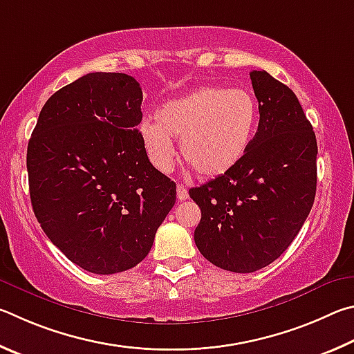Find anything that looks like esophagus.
Wrapping results in <instances>:
<instances>
[{
	"instance_id": "1",
	"label": "esophagus",
	"mask_w": 354,
	"mask_h": 354,
	"mask_svg": "<svg viewBox=\"0 0 354 354\" xmlns=\"http://www.w3.org/2000/svg\"><path fill=\"white\" fill-rule=\"evenodd\" d=\"M189 197L188 189L183 187V185H177V199L178 201H187Z\"/></svg>"
}]
</instances>
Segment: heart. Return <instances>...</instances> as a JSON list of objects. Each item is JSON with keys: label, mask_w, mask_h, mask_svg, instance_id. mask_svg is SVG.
Here are the masks:
<instances>
[{"label": "heart", "mask_w": 354, "mask_h": 354, "mask_svg": "<svg viewBox=\"0 0 354 354\" xmlns=\"http://www.w3.org/2000/svg\"><path fill=\"white\" fill-rule=\"evenodd\" d=\"M258 121V101L249 90L202 86L165 102L155 111V122L141 124L140 135L157 171L172 169L176 158L172 140H180L185 161L201 176L219 177L244 158Z\"/></svg>", "instance_id": "obj_1"}]
</instances>
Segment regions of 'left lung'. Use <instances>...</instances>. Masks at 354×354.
<instances>
[{
    "instance_id": "left-lung-1",
    "label": "left lung",
    "mask_w": 354,
    "mask_h": 354,
    "mask_svg": "<svg viewBox=\"0 0 354 354\" xmlns=\"http://www.w3.org/2000/svg\"><path fill=\"white\" fill-rule=\"evenodd\" d=\"M259 122L230 172L189 189L202 212L194 241L209 263L236 274L266 268L299 234L317 185V140L294 91L250 73Z\"/></svg>"
}]
</instances>
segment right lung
Returning <instances> with one entry per match:
<instances>
[{
  "instance_id": "add662e5",
  "label": "right lung",
  "mask_w": 354,
  "mask_h": 354,
  "mask_svg": "<svg viewBox=\"0 0 354 354\" xmlns=\"http://www.w3.org/2000/svg\"><path fill=\"white\" fill-rule=\"evenodd\" d=\"M142 91L124 73H88L48 99L28 145L29 194L43 232L91 274L135 268L176 203L136 126Z\"/></svg>"
}]
</instances>
